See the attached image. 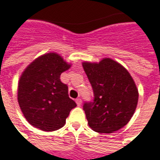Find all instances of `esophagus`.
I'll list each match as a JSON object with an SVG mask.
<instances>
[{
    "instance_id": "obj_1",
    "label": "esophagus",
    "mask_w": 160,
    "mask_h": 160,
    "mask_svg": "<svg viewBox=\"0 0 160 160\" xmlns=\"http://www.w3.org/2000/svg\"><path fill=\"white\" fill-rule=\"evenodd\" d=\"M76 102L78 104V106H81V105H82V100H81V98L76 99Z\"/></svg>"
}]
</instances>
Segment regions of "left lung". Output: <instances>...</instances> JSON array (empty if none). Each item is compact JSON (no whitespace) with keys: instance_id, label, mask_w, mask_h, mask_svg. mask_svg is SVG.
<instances>
[{"instance_id":"8db88e82","label":"left lung","mask_w":160,"mask_h":160,"mask_svg":"<svg viewBox=\"0 0 160 160\" xmlns=\"http://www.w3.org/2000/svg\"><path fill=\"white\" fill-rule=\"evenodd\" d=\"M94 92L93 102L83 104L88 124L97 132L110 133L126 126L136 109L139 92L122 64L111 58L83 62Z\"/></svg>"}]
</instances>
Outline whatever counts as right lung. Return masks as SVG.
Wrapping results in <instances>:
<instances>
[{"label": "right lung", "instance_id": "1", "mask_svg": "<svg viewBox=\"0 0 160 160\" xmlns=\"http://www.w3.org/2000/svg\"><path fill=\"white\" fill-rule=\"evenodd\" d=\"M71 64L58 53L38 57L25 69L18 83V102L32 126L52 132L61 128L77 104L68 95L60 75Z\"/></svg>", "mask_w": 160, "mask_h": 160}]
</instances>
